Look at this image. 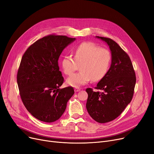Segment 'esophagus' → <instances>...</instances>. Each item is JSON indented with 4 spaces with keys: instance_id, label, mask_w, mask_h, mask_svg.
I'll return each instance as SVG.
<instances>
[{
    "instance_id": "34e87169",
    "label": "esophagus",
    "mask_w": 154,
    "mask_h": 154,
    "mask_svg": "<svg viewBox=\"0 0 154 154\" xmlns=\"http://www.w3.org/2000/svg\"><path fill=\"white\" fill-rule=\"evenodd\" d=\"M74 91H75V92H79V91H81V89L76 88H75V89H74Z\"/></svg>"
}]
</instances>
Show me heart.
<instances>
[{"label": "heart", "instance_id": "1", "mask_svg": "<svg viewBox=\"0 0 154 154\" xmlns=\"http://www.w3.org/2000/svg\"><path fill=\"white\" fill-rule=\"evenodd\" d=\"M73 58L67 55L63 57L61 65L66 75L74 72L80 65V71L69 77L66 82L70 86L79 88L90 82L99 81L108 72L111 61L110 51L101 48L92 42H84L73 51Z\"/></svg>", "mask_w": 154, "mask_h": 154}]
</instances>
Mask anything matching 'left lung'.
<instances>
[{"label": "left lung", "mask_w": 154, "mask_h": 154, "mask_svg": "<svg viewBox=\"0 0 154 154\" xmlns=\"http://www.w3.org/2000/svg\"><path fill=\"white\" fill-rule=\"evenodd\" d=\"M108 45L111 65L100 81L95 92L88 88L86 108L89 115L100 123L112 121L122 114L131 101L136 84L135 72L128 55L112 39L96 36Z\"/></svg>", "instance_id": "obj_1"}]
</instances>
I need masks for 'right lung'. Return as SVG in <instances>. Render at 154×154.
<instances>
[{
    "mask_svg": "<svg viewBox=\"0 0 154 154\" xmlns=\"http://www.w3.org/2000/svg\"><path fill=\"white\" fill-rule=\"evenodd\" d=\"M75 39L46 36L32 44L21 58L17 74L20 96L26 108L40 121H57L74 94L72 87L60 89L64 79L58 60L64 48Z\"/></svg>",
    "mask_w": 154,
    "mask_h": 154,
    "instance_id": "1",
    "label": "right lung"
}]
</instances>
